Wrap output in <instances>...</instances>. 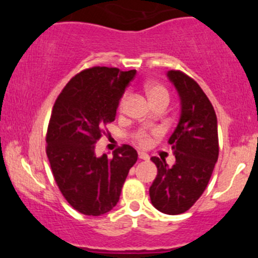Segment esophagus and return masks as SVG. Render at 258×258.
Returning a JSON list of instances; mask_svg holds the SVG:
<instances>
[{"label": "esophagus", "instance_id": "esophagus-1", "mask_svg": "<svg viewBox=\"0 0 258 258\" xmlns=\"http://www.w3.org/2000/svg\"><path fill=\"white\" fill-rule=\"evenodd\" d=\"M138 158L141 159V160H149V155H148L147 153H143V152H139L138 153Z\"/></svg>", "mask_w": 258, "mask_h": 258}]
</instances>
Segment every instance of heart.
<instances>
[{"label":"heart","mask_w":258,"mask_h":258,"mask_svg":"<svg viewBox=\"0 0 258 258\" xmlns=\"http://www.w3.org/2000/svg\"><path fill=\"white\" fill-rule=\"evenodd\" d=\"M146 92H147V96L149 98L150 103L154 104V103H158V102H167L170 100V94H168V91L166 88L164 87L162 85L158 84V82H149V84L146 85ZM127 96H122V98L120 99L119 102V109H121L125 106ZM136 141L138 142L139 146L142 147H146L149 144L150 138H149V133L147 131H139L136 135Z\"/></svg>","instance_id":"b5f03b06"}]
</instances>
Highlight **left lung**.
<instances>
[{"label":"left lung","mask_w":258,"mask_h":258,"mask_svg":"<svg viewBox=\"0 0 258 258\" xmlns=\"http://www.w3.org/2000/svg\"><path fill=\"white\" fill-rule=\"evenodd\" d=\"M167 78L180 100L178 125L168 139L176 162L168 167L165 159H150L158 167V174L149 195L160 212L179 215L197 203L211 178L218 159L217 116L193 79L179 70H170Z\"/></svg>","instance_id":"1"}]
</instances>
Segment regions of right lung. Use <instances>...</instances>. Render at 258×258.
<instances>
[{"instance_id": "right-lung-1", "label": "right lung", "mask_w": 258, "mask_h": 258, "mask_svg": "<svg viewBox=\"0 0 258 258\" xmlns=\"http://www.w3.org/2000/svg\"><path fill=\"white\" fill-rule=\"evenodd\" d=\"M136 70L94 67L68 82L53 105L46 136L52 173L65 200L86 216L109 212L138 154L123 144L108 159L96 155L103 127L116 116L119 102Z\"/></svg>"}]
</instances>
